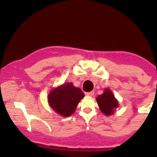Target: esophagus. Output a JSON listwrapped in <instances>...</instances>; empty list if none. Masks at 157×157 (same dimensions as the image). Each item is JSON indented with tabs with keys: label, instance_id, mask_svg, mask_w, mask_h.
Listing matches in <instances>:
<instances>
[{
	"label": "esophagus",
	"instance_id": "1",
	"mask_svg": "<svg viewBox=\"0 0 157 157\" xmlns=\"http://www.w3.org/2000/svg\"><path fill=\"white\" fill-rule=\"evenodd\" d=\"M94 94V91H91V92H86L85 93V95L87 96H92Z\"/></svg>",
	"mask_w": 157,
	"mask_h": 157
}]
</instances>
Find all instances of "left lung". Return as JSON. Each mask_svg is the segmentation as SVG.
<instances>
[{
	"instance_id": "8db88e82",
	"label": "left lung",
	"mask_w": 157,
	"mask_h": 157,
	"mask_svg": "<svg viewBox=\"0 0 157 157\" xmlns=\"http://www.w3.org/2000/svg\"><path fill=\"white\" fill-rule=\"evenodd\" d=\"M96 99L100 111L106 116L113 114L116 109L119 107V102L109 89H105L104 93L98 95Z\"/></svg>"
}]
</instances>
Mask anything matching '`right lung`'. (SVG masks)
<instances>
[{
  "label": "right lung",
  "mask_w": 157,
  "mask_h": 157,
  "mask_svg": "<svg viewBox=\"0 0 157 157\" xmlns=\"http://www.w3.org/2000/svg\"><path fill=\"white\" fill-rule=\"evenodd\" d=\"M84 94L72 83H64L53 89L48 95L49 106L61 117H70L76 111Z\"/></svg>",
  "instance_id": "add662e5"
}]
</instances>
